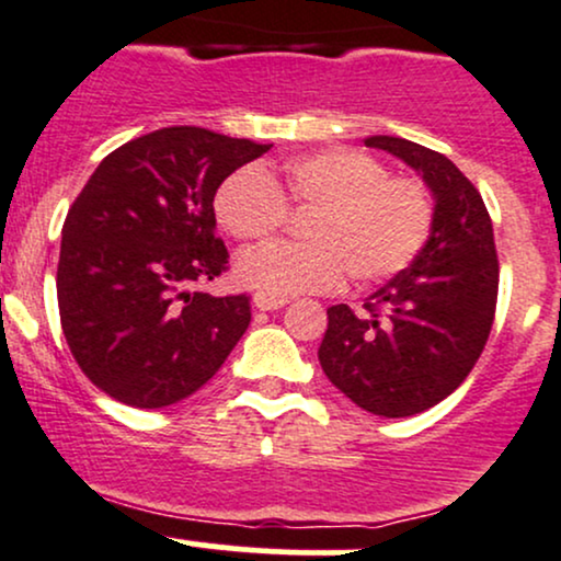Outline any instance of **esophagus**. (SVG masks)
I'll use <instances>...</instances> for the list:
<instances>
[{
	"label": "esophagus",
	"instance_id": "esophagus-1",
	"mask_svg": "<svg viewBox=\"0 0 561 561\" xmlns=\"http://www.w3.org/2000/svg\"><path fill=\"white\" fill-rule=\"evenodd\" d=\"M253 302H255V308H261V311H276V308L287 306V298H272V295L259 293L253 298Z\"/></svg>",
	"mask_w": 561,
	"mask_h": 561
}]
</instances>
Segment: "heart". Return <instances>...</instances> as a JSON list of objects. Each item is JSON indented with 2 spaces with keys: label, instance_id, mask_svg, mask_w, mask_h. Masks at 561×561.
Listing matches in <instances>:
<instances>
[{
  "label": "heart",
  "instance_id": "heart-1",
  "mask_svg": "<svg viewBox=\"0 0 561 561\" xmlns=\"http://www.w3.org/2000/svg\"><path fill=\"white\" fill-rule=\"evenodd\" d=\"M216 218L242 242H266L287 224L289 208L311 214L308 242L250 250L237 261L242 285L272 298L327 293L343 276L377 285L420 259L435 227V195L414 173H388L362 150L330 147L287 160L282 179L248 165L218 186Z\"/></svg>",
  "mask_w": 561,
  "mask_h": 561
}]
</instances>
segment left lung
Here are the masks:
<instances>
[{
    "label": "left lung",
    "mask_w": 561,
    "mask_h": 561,
    "mask_svg": "<svg viewBox=\"0 0 561 561\" xmlns=\"http://www.w3.org/2000/svg\"><path fill=\"white\" fill-rule=\"evenodd\" d=\"M420 171L435 195V227L420 259L356 313L327 308L319 362L353 403L401 420L450 396L478 364L499 300L493 224L478 186L440 152L401 137H369Z\"/></svg>",
    "instance_id": "obj_1"
}]
</instances>
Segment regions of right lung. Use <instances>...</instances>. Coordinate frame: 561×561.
I'll list each match as a JSON object with an SVG mask.
<instances>
[{
  "label": "right lung",
  "instance_id": "add662e5",
  "mask_svg": "<svg viewBox=\"0 0 561 561\" xmlns=\"http://www.w3.org/2000/svg\"><path fill=\"white\" fill-rule=\"evenodd\" d=\"M255 145L199 126L145 134L96 165L62 224L57 306L102 392L163 409L203 388L250 324V295L197 293L229 268L214 197Z\"/></svg>",
  "mask_w": 561,
  "mask_h": 561
}]
</instances>
